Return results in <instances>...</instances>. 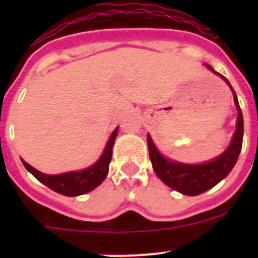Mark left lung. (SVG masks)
<instances>
[{
	"label": "left lung",
	"mask_w": 258,
	"mask_h": 258,
	"mask_svg": "<svg viewBox=\"0 0 258 258\" xmlns=\"http://www.w3.org/2000/svg\"><path fill=\"white\" fill-rule=\"evenodd\" d=\"M206 67L227 83L228 87L232 91L233 100H235L236 108H237L238 116L237 121H236V131L228 147L221 155L207 162L195 163V165L194 163H183L163 156L156 147L150 135L147 134L150 160L152 162V167L157 177L168 187L179 194L187 195V196H197V195L204 194L215 187L218 182L222 181L237 162L242 148V140H243V116H242L235 90L225 76L216 72L210 64H206Z\"/></svg>",
	"instance_id": "left-lung-1"
}]
</instances>
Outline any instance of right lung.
Here are the masks:
<instances>
[{
    "instance_id": "right-lung-1",
    "label": "right lung",
    "mask_w": 258,
    "mask_h": 258,
    "mask_svg": "<svg viewBox=\"0 0 258 258\" xmlns=\"http://www.w3.org/2000/svg\"><path fill=\"white\" fill-rule=\"evenodd\" d=\"M117 134H118V127H116L111 134L107 145L100 158L92 166L80 171H71V172L59 173V175H46L28 165L22 158L21 161L28 172L32 173L41 183L47 186L52 191L69 197L80 196V195L87 194L100 186L107 176L108 166H110L111 158H112V147Z\"/></svg>"
}]
</instances>
